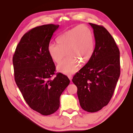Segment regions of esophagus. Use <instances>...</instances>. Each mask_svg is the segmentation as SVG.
<instances>
[{
    "label": "esophagus",
    "mask_w": 133,
    "mask_h": 133,
    "mask_svg": "<svg viewBox=\"0 0 133 133\" xmlns=\"http://www.w3.org/2000/svg\"><path fill=\"white\" fill-rule=\"evenodd\" d=\"M68 77H69V78L70 79V80L71 81V80H72V76H69Z\"/></svg>",
    "instance_id": "1"
}]
</instances>
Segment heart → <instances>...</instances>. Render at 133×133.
<instances>
[{
	"instance_id": "1",
	"label": "heart",
	"mask_w": 133,
	"mask_h": 133,
	"mask_svg": "<svg viewBox=\"0 0 133 133\" xmlns=\"http://www.w3.org/2000/svg\"><path fill=\"white\" fill-rule=\"evenodd\" d=\"M57 44L50 43L48 51L54 62L59 63L66 54L67 57L58 65V71L70 75L77 70L80 62L85 63L90 58L94 50L92 31L84 24L74 27L64 31L57 39Z\"/></svg>"
}]
</instances>
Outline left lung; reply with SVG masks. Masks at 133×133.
I'll return each instance as SVG.
<instances>
[{
	"instance_id": "1",
	"label": "left lung",
	"mask_w": 133,
	"mask_h": 133,
	"mask_svg": "<svg viewBox=\"0 0 133 133\" xmlns=\"http://www.w3.org/2000/svg\"><path fill=\"white\" fill-rule=\"evenodd\" d=\"M95 48L89 62L74 76L80 106L94 112L108 104L120 75V51L112 36L102 26L89 23Z\"/></svg>"
}]
</instances>
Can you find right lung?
<instances>
[{
    "mask_svg": "<svg viewBox=\"0 0 133 133\" xmlns=\"http://www.w3.org/2000/svg\"><path fill=\"white\" fill-rule=\"evenodd\" d=\"M59 25L44 24L25 33L13 57L16 83L29 107L42 115L54 113L60 97L69 84L66 76L57 73L48 51L53 33Z\"/></svg>",
    "mask_w": 133,
    "mask_h": 133,
    "instance_id": "1",
    "label": "right lung"
}]
</instances>
